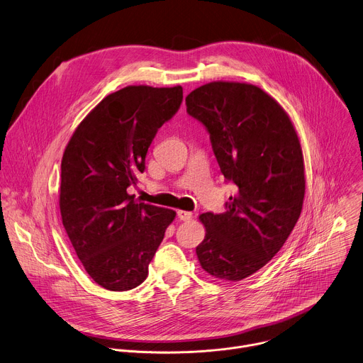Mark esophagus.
<instances>
[{
  "label": "esophagus",
  "mask_w": 363,
  "mask_h": 363,
  "mask_svg": "<svg viewBox=\"0 0 363 363\" xmlns=\"http://www.w3.org/2000/svg\"><path fill=\"white\" fill-rule=\"evenodd\" d=\"M177 215H178V218H179L181 220H189V219H192V212H189V211H178Z\"/></svg>",
  "instance_id": "esophagus-1"
}]
</instances>
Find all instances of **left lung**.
Returning a JSON list of instances; mask_svg holds the SVG:
<instances>
[{"label": "left lung", "mask_w": 363, "mask_h": 363, "mask_svg": "<svg viewBox=\"0 0 363 363\" xmlns=\"http://www.w3.org/2000/svg\"><path fill=\"white\" fill-rule=\"evenodd\" d=\"M186 112L202 123L223 177L236 185L226 212L199 215L205 272L242 281L284 247L305 196L303 155L285 109L259 86L213 81L194 89Z\"/></svg>", "instance_id": "obj_1"}]
</instances>
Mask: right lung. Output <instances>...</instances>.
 Masks as SVG:
<instances>
[{
	"label": "right lung",
	"instance_id": "add662e5",
	"mask_svg": "<svg viewBox=\"0 0 363 363\" xmlns=\"http://www.w3.org/2000/svg\"><path fill=\"white\" fill-rule=\"evenodd\" d=\"M182 86L130 85L106 95L74 131L61 162L60 211L86 274L123 292L148 277L175 211L127 192L145 169L158 130L182 102Z\"/></svg>",
	"mask_w": 363,
	"mask_h": 363
}]
</instances>
